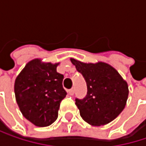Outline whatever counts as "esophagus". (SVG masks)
I'll return each mask as SVG.
<instances>
[{"label": "esophagus", "mask_w": 146, "mask_h": 146, "mask_svg": "<svg viewBox=\"0 0 146 146\" xmlns=\"http://www.w3.org/2000/svg\"><path fill=\"white\" fill-rule=\"evenodd\" d=\"M68 95H70V96H73V94H74V89L72 88V89L68 90Z\"/></svg>", "instance_id": "34e87169"}]
</instances>
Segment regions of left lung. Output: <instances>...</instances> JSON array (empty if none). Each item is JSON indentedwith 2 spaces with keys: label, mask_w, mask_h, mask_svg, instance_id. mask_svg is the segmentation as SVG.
<instances>
[{
  "label": "left lung",
  "mask_w": 146,
  "mask_h": 146,
  "mask_svg": "<svg viewBox=\"0 0 146 146\" xmlns=\"http://www.w3.org/2000/svg\"><path fill=\"white\" fill-rule=\"evenodd\" d=\"M70 60L82 73L87 84L86 96L83 100H75L80 116L92 126L111 123L126 106L128 83L108 63H85L74 58Z\"/></svg>",
  "instance_id": "left-lung-1"
}]
</instances>
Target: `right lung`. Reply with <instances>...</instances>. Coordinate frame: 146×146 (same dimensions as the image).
Returning a JSON list of instances; mask_svg holds the SVG:
<instances>
[{"mask_svg": "<svg viewBox=\"0 0 146 146\" xmlns=\"http://www.w3.org/2000/svg\"><path fill=\"white\" fill-rule=\"evenodd\" d=\"M57 63L40 58L29 61L15 79L16 101L23 116L37 127H47L58 117L60 103L67 92Z\"/></svg>", "mask_w": 146, "mask_h": 146, "instance_id": "add662e5", "label": "right lung"}]
</instances>
